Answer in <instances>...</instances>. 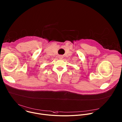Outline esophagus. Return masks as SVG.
I'll list each match as a JSON object with an SVG mask.
<instances>
[{
  "label": "esophagus",
  "mask_w": 122,
  "mask_h": 122,
  "mask_svg": "<svg viewBox=\"0 0 122 122\" xmlns=\"http://www.w3.org/2000/svg\"><path fill=\"white\" fill-rule=\"evenodd\" d=\"M63 56H62V55H60V56H59V58H60V59H62V58H63Z\"/></svg>",
  "instance_id": "1"
}]
</instances>
